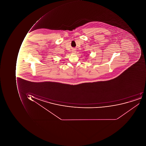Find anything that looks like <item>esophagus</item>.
<instances>
[{
    "instance_id": "obj_1",
    "label": "esophagus",
    "mask_w": 146,
    "mask_h": 146,
    "mask_svg": "<svg viewBox=\"0 0 146 146\" xmlns=\"http://www.w3.org/2000/svg\"><path fill=\"white\" fill-rule=\"evenodd\" d=\"M72 52L73 53H75V52H76V50H75V49H73Z\"/></svg>"
}]
</instances>
